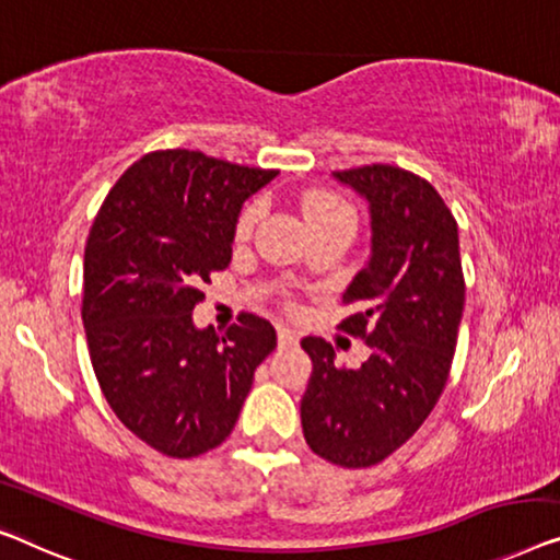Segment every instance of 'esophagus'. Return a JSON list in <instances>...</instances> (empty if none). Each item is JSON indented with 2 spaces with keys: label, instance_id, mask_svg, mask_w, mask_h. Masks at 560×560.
<instances>
[{
  "label": "esophagus",
  "instance_id": "obj_1",
  "mask_svg": "<svg viewBox=\"0 0 560 560\" xmlns=\"http://www.w3.org/2000/svg\"><path fill=\"white\" fill-rule=\"evenodd\" d=\"M278 343H280V348L298 346V334L290 328H278Z\"/></svg>",
  "mask_w": 560,
  "mask_h": 560
}]
</instances>
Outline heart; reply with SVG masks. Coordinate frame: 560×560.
Segmentation results:
<instances>
[{"mask_svg":"<svg viewBox=\"0 0 560 560\" xmlns=\"http://www.w3.org/2000/svg\"><path fill=\"white\" fill-rule=\"evenodd\" d=\"M303 217L307 226L315 224H326V222H336V220H351L353 222V212L348 209L343 201L328 191H311L303 197ZM257 220V207H249L245 214L240 217L237 222V237L245 240L249 232H253Z\"/></svg>","mask_w":560,"mask_h":560,"instance_id":"1","label":"heart"}]
</instances>
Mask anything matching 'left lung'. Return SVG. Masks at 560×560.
I'll return each mask as SVG.
<instances>
[{
	"mask_svg": "<svg viewBox=\"0 0 560 560\" xmlns=\"http://www.w3.org/2000/svg\"><path fill=\"white\" fill-rule=\"evenodd\" d=\"M369 207L371 253L343 293V330L366 338L361 366H338L307 336L313 374L300 401L305 442L340 467H371L401 447L447 384L465 307L457 222L429 182L374 164L334 172Z\"/></svg>",
	"mask_w": 560,
	"mask_h": 560,
	"instance_id": "1",
	"label": "left lung"
}]
</instances>
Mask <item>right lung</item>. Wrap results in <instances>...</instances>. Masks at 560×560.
Listing matches in <instances>:
<instances>
[{
  "label": "right lung",
  "instance_id": "add662e5",
  "mask_svg": "<svg viewBox=\"0 0 560 560\" xmlns=\"http://www.w3.org/2000/svg\"><path fill=\"white\" fill-rule=\"evenodd\" d=\"M278 172L201 151H156L120 176L85 245L83 326L105 401L168 457H197L232 434L255 369L278 336L260 315L217 334L191 313L232 262L245 201Z\"/></svg>",
  "mask_w": 560,
  "mask_h": 560
}]
</instances>
